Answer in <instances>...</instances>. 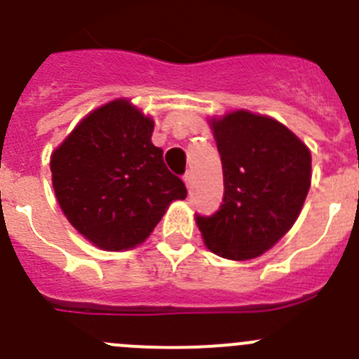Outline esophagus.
Segmentation results:
<instances>
[{
    "label": "esophagus",
    "mask_w": 359,
    "mask_h": 359,
    "mask_svg": "<svg viewBox=\"0 0 359 359\" xmlns=\"http://www.w3.org/2000/svg\"><path fill=\"white\" fill-rule=\"evenodd\" d=\"M184 182H186V187L191 191V187H193V173L187 172L186 175H184Z\"/></svg>",
    "instance_id": "1"
}]
</instances>
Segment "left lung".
Segmentation results:
<instances>
[{
  "instance_id": "left-lung-1",
  "label": "left lung",
  "mask_w": 359,
  "mask_h": 359,
  "mask_svg": "<svg viewBox=\"0 0 359 359\" xmlns=\"http://www.w3.org/2000/svg\"><path fill=\"white\" fill-rule=\"evenodd\" d=\"M223 166V203L196 216L203 243L230 260L262 255L299 216L311 182V154L283 123L237 109L210 118Z\"/></svg>"
}]
</instances>
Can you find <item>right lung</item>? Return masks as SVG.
Wrapping results in <instances>:
<instances>
[{"label":"right lung","mask_w":359,"mask_h":359,"mask_svg":"<svg viewBox=\"0 0 359 359\" xmlns=\"http://www.w3.org/2000/svg\"><path fill=\"white\" fill-rule=\"evenodd\" d=\"M154 120L130 100L90 111L51 154L53 187L70 225L100 250L142 244L186 186L152 143Z\"/></svg>","instance_id":"add662e5"}]
</instances>
